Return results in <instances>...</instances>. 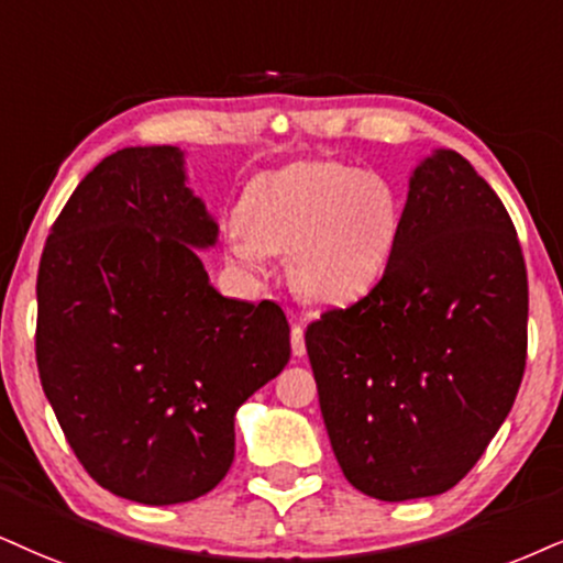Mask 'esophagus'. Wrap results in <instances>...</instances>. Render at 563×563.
<instances>
[{"label": "esophagus", "mask_w": 563, "mask_h": 563, "mask_svg": "<svg viewBox=\"0 0 563 563\" xmlns=\"http://www.w3.org/2000/svg\"><path fill=\"white\" fill-rule=\"evenodd\" d=\"M289 339H292V355L302 357L305 355V331L300 323L292 325V334H289Z\"/></svg>", "instance_id": "obj_1"}]
</instances>
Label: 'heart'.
<instances>
[{"label": "heart", "mask_w": 563, "mask_h": 563, "mask_svg": "<svg viewBox=\"0 0 563 563\" xmlns=\"http://www.w3.org/2000/svg\"><path fill=\"white\" fill-rule=\"evenodd\" d=\"M399 200L384 179L336 162H297L247 187L229 253L258 268L292 253V282L308 300L350 305L378 287L399 242Z\"/></svg>", "instance_id": "1"}]
</instances>
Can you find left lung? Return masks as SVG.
<instances>
[{"instance_id": "obj_1", "label": "left lung", "mask_w": 563, "mask_h": 563, "mask_svg": "<svg viewBox=\"0 0 563 563\" xmlns=\"http://www.w3.org/2000/svg\"><path fill=\"white\" fill-rule=\"evenodd\" d=\"M339 467L365 496L454 488L515 405L527 268L494 187L439 148L409 177L386 276L305 331Z\"/></svg>"}]
</instances>
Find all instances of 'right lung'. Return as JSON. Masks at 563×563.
Listing matches in <instances>:
<instances>
[{"label": "right lung", "instance_id": "1", "mask_svg": "<svg viewBox=\"0 0 563 563\" xmlns=\"http://www.w3.org/2000/svg\"><path fill=\"white\" fill-rule=\"evenodd\" d=\"M183 151L122 148L48 232L36 297L44 394L86 473L148 506L192 501L234 460V412L289 363L276 302L219 295L196 247L219 227Z\"/></svg>", "mask_w": 563, "mask_h": 563}]
</instances>
